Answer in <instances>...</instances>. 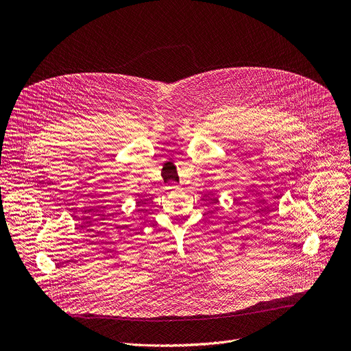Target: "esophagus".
<instances>
[{
    "instance_id": "esophagus-1",
    "label": "esophagus",
    "mask_w": 351,
    "mask_h": 351,
    "mask_svg": "<svg viewBox=\"0 0 351 351\" xmlns=\"http://www.w3.org/2000/svg\"><path fill=\"white\" fill-rule=\"evenodd\" d=\"M169 191H178L180 187L178 186V184H175V183H171L168 187H167Z\"/></svg>"
}]
</instances>
